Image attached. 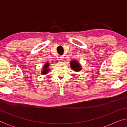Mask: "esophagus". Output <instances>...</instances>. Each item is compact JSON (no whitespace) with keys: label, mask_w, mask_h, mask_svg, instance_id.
<instances>
[{"label":"esophagus","mask_w":127,"mask_h":127,"mask_svg":"<svg viewBox=\"0 0 127 127\" xmlns=\"http://www.w3.org/2000/svg\"><path fill=\"white\" fill-rule=\"evenodd\" d=\"M59 59L61 60V61H63L64 59V56L63 55H61V56H60V57H59Z\"/></svg>","instance_id":"obj_1"}]
</instances>
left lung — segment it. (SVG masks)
<instances>
[{"label": "left lung", "instance_id": "left-lung-1", "mask_svg": "<svg viewBox=\"0 0 127 127\" xmlns=\"http://www.w3.org/2000/svg\"><path fill=\"white\" fill-rule=\"evenodd\" d=\"M70 66L71 68L73 69L74 71H79L81 69V66L79 65V63L76 61H73L70 62Z\"/></svg>", "mask_w": 127, "mask_h": 127}]
</instances>
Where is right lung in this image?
Returning a JSON list of instances; mask_svg holds the SVG:
<instances>
[{"label":"right lung","mask_w":127,"mask_h":127,"mask_svg":"<svg viewBox=\"0 0 127 127\" xmlns=\"http://www.w3.org/2000/svg\"><path fill=\"white\" fill-rule=\"evenodd\" d=\"M49 63H47L45 64V65L44 66V69H43L42 72V73L43 74H46L48 73V72L49 71V68H48V66H49Z\"/></svg>","instance_id":"1"}]
</instances>
